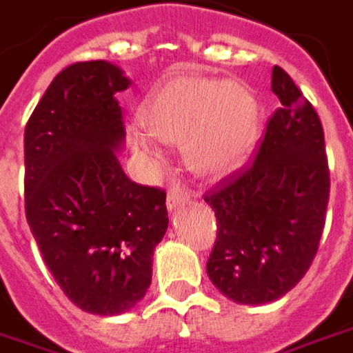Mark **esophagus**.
Wrapping results in <instances>:
<instances>
[{
	"mask_svg": "<svg viewBox=\"0 0 353 353\" xmlns=\"http://www.w3.org/2000/svg\"><path fill=\"white\" fill-rule=\"evenodd\" d=\"M191 199V194L185 191L183 187H179V185H174L172 189L168 191V199H166V206H168V210H176L179 206H183L185 202Z\"/></svg>",
	"mask_w": 353,
	"mask_h": 353,
	"instance_id": "obj_1",
	"label": "esophagus"
}]
</instances>
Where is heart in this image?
<instances>
[{"instance_id":"obj_1","label":"heart","mask_w":353,"mask_h":353,"mask_svg":"<svg viewBox=\"0 0 353 353\" xmlns=\"http://www.w3.org/2000/svg\"><path fill=\"white\" fill-rule=\"evenodd\" d=\"M137 117L162 143H183L185 162L201 176H228L245 164L258 141L260 110L245 85L202 76L174 78L143 101ZM141 132H132L134 151L151 164L162 152Z\"/></svg>"}]
</instances>
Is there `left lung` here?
Segmentation results:
<instances>
[{
    "instance_id": "left-lung-1",
    "label": "left lung",
    "mask_w": 353,
    "mask_h": 353,
    "mask_svg": "<svg viewBox=\"0 0 353 353\" xmlns=\"http://www.w3.org/2000/svg\"><path fill=\"white\" fill-rule=\"evenodd\" d=\"M271 91L281 108L250 166L204 194L218 219L206 271L236 304L273 302L296 287L327 218L331 176L321 120L281 66H273Z\"/></svg>"
}]
</instances>
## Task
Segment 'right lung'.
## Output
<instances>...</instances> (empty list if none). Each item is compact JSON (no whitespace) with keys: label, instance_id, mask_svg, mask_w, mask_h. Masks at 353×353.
Masks as SVG:
<instances>
[{"label":"right lung","instance_id":"1","mask_svg":"<svg viewBox=\"0 0 353 353\" xmlns=\"http://www.w3.org/2000/svg\"><path fill=\"white\" fill-rule=\"evenodd\" d=\"M107 61L57 74L24 130V208L43 262L88 314L132 310L152 279V252L168 229L166 191L132 181L118 162L125 137Z\"/></svg>","mask_w":353,"mask_h":353}]
</instances>
